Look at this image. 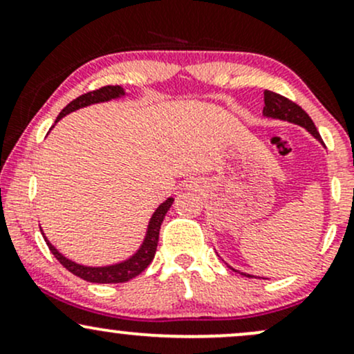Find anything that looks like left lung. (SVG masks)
<instances>
[{
	"mask_svg": "<svg viewBox=\"0 0 354 354\" xmlns=\"http://www.w3.org/2000/svg\"><path fill=\"white\" fill-rule=\"evenodd\" d=\"M263 115H265L266 118H273V120L290 121V123L303 126V128L306 129V131L310 133L311 136H315L321 145H324L323 140H321L318 129H316L315 123H313L311 118L308 116V113L304 111L303 108H299L298 104L293 103V101H290L288 98H284V96L278 95V93L268 91V89H266V91H265V108H263ZM231 270L239 273V271L234 270V268H231ZM241 274L248 276V278H253L251 274H246V273H241Z\"/></svg>",
	"mask_w": 354,
	"mask_h": 354,
	"instance_id": "obj_1",
	"label": "left lung"
}]
</instances>
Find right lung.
I'll list each match as a JSON object with an SVG mask.
<instances>
[{
    "label": "right lung",
    "instance_id": "obj_1",
    "mask_svg": "<svg viewBox=\"0 0 354 354\" xmlns=\"http://www.w3.org/2000/svg\"><path fill=\"white\" fill-rule=\"evenodd\" d=\"M124 89L121 86H103L100 89H95V91L84 93V95L78 96L76 100H73L63 111L59 113L58 118H56L55 123H58L63 116L70 115V113L76 111V109L89 106V104L95 103H104V101L109 100H116L124 96ZM173 198H168V200L161 203L156 209H154L153 216L149 218L148 223V230H146V236L141 243V246L138 248V251L133 256H129L128 259L121 263H115V265H108V266H84L80 265V263L71 261L68 259L66 256H63L56 250L55 246L48 241V238L44 236V241H46L48 248L55 258L66 268L68 271H71L73 274L78 276V278L84 279V281L89 283H124L133 279L135 276H138L141 271H145L146 268L149 266V263L153 261L154 253H156V246H158V239H160V230H161V223L168 213V209L171 208L173 205Z\"/></svg>",
    "mask_w": 354,
    "mask_h": 354
}]
</instances>
